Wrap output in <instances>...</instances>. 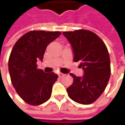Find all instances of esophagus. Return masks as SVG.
Masks as SVG:
<instances>
[{"label": "esophagus", "mask_w": 125, "mask_h": 125, "mask_svg": "<svg viewBox=\"0 0 125 125\" xmlns=\"http://www.w3.org/2000/svg\"><path fill=\"white\" fill-rule=\"evenodd\" d=\"M64 76H65L64 74H63V73H59V77H64Z\"/></svg>", "instance_id": "obj_1"}]
</instances>
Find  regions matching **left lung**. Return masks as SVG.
<instances>
[{
	"mask_svg": "<svg viewBox=\"0 0 125 125\" xmlns=\"http://www.w3.org/2000/svg\"><path fill=\"white\" fill-rule=\"evenodd\" d=\"M72 45L74 62H80L84 71L83 77L73 74V83L66 89L69 97L80 104H90L96 101L106 87L111 74L110 58L102 40L93 32L79 30L63 32Z\"/></svg>",
	"mask_w": 125,
	"mask_h": 125,
	"instance_id": "1",
	"label": "left lung"
}]
</instances>
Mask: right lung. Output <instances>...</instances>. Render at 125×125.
Segmentation results:
<instances>
[{"label": "right lung", "mask_w": 125, "mask_h": 125, "mask_svg": "<svg viewBox=\"0 0 125 125\" xmlns=\"http://www.w3.org/2000/svg\"><path fill=\"white\" fill-rule=\"evenodd\" d=\"M60 35V32L30 31L13 47L9 60L11 80L18 95L30 105H40L51 98L58 75L38 69L37 62L42 61L47 46Z\"/></svg>", "instance_id": "obj_1"}]
</instances>
